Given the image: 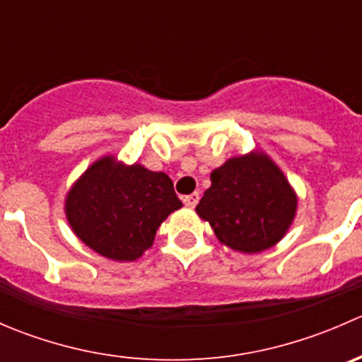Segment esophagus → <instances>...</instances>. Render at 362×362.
Instances as JSON below:
<instances>
[{
  "mask_svg": "<svg viewBox=\"0 0 362 362\" xmlns=\"http://www.w3.org/2000/svg\"><path fill=\"white\" fill-rule=\"evenodd\" d=\"M198 202H199V192H192V194L184 196V203H185V206L194 208L196 204H198Z\"/></svg>",
  "mask_w": 362,
  "mask_h": 362,
  "instance_id": "obj_1",
  "label": "esophagus"
}]
</instances>
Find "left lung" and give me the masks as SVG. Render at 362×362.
I'll list each match as a JSON object with an SVG mask.
<instances>
[{
	"label": "left lung",
	"mask_w": 362,
	"mask_h": 362,
	"mask_svg": "<svg viewBox=\"0 0 362 362\" xmlns=\"http://www.w3.org/2000/svg\"><path fill=\"white\" fill-rule=\"evenodd\" d=\"M211 185L196 206L218 242L243 254L276 245L291 228L298 206L286 175L264 152L226 160L210 173Z\"/></svg>",
	"instance_id": "8db88e82"
}]
</instances>
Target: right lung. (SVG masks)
<instances>
[{
	"label": "right lung",
	"mask_w": 362,
	"mask_h": 362,
	"mask_svg": "<svg viewBox=\"0 0 362 362\" xmlns=\"http://www.w3.org/2000/svg\"><path fill=\"white\" fill-rule=\"evenodd\" d=\"M180 206L166 173L105 156L73 184L64 211L89 249L113 261H134L151 249L160 222Z\"/></svg>",
	"instance_id": "add662e5"
}]
</instances>
